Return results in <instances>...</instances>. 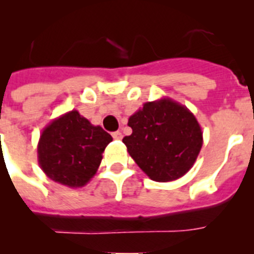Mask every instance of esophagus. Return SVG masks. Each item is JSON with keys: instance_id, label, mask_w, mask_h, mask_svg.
<instances>
[{"instance_id": "esophagus-1", "label": "esophagus", "mask_w": 254, "mask_h": 254, "mask_svg": "<svg viewBox=\"0 0 254 254\" xmlns=\"http://www.w3.org/2000/svg\"><path fill=\"white\" fill-rule=\"evenodd\" d=\"M112 136H113L114 140H121V138H122V133H121L120 131L113 132V133H112Z\"/></svg>"}]
</instances>
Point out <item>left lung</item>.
Returning <instances> with one entry per match:
<instances>
[{"label": "left lung", "mask_w": 254, "mask_h": 254, "mask_svg": "<svg viewBox=\"0 0 254 254\" xmlns=\"http://www.w3.org/2000/svg\"><path fill=\"white\" fill-rule=\"evenodd\" d=\"M127 151L155 182L181 178L193 167L202 147L201 126L193 113L170 98L147 102L128 118Z\"/></svg>", "instance_id": "obj_1"}]
</instances>
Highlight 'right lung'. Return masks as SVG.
<instances>
[{"instance_id":"1","label":"right lung","mask_w":254,"mask_h":254,"mask_svg":"<svg viewBox=\"0 0 254 254\" xmlns=\"http://www.w3.org/2000/svg\"><path fill=\"white\" fill-rule=\"evenodd\" d=\"M113 140L100 126L77 111L52 121L38 142V163L46 176L71 188L84 187L95 176L103 152Z\"/></svg>"}]
</instances>
